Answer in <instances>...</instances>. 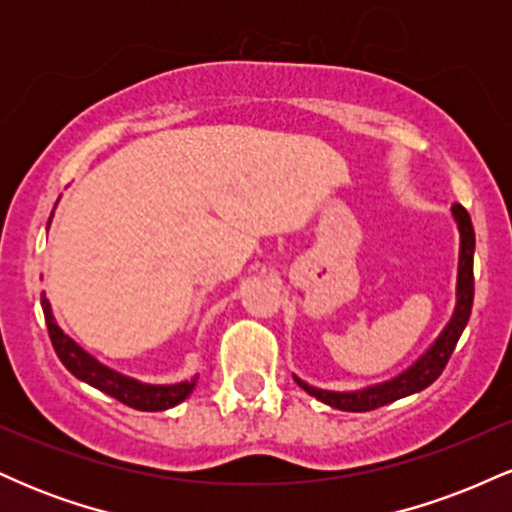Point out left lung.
Segmentation results:
<instances>
[{"label":"left lung","mask_w":512,"mask_h":512,"mask_svg":"<svg viewBox=\"0 0 512 512\" xmlns=\"http://www.w3.org/2000/svg\"><path fill=\"white\" fill-rule=\"evenodd\" d=\"M452 219L457 223V233H460V252H457V281H455V308L448 325L440 330V334L433 339V344L411 363L409 368H404L402 373H397L395 378L383 380V383L358 387V390H322L305 383L303 378L293 375L298 385L308 392L310 397L320 399L327 407L342 409V411H370L378 409L383 404L395 402V399L409 397L414 392L426 390L433 380L443 373L445 363L455 351L457 339L464 332L469 322V313H472V301H474V228L472 219H469L467 209L462 204H452L450 207Z\"/></svg>","instance_id":"8db88e82"}]
</instances>
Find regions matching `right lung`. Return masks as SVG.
Segmentation results:
<instances>
[{
    "label": "right lung",
    "mask_w": 512,
    "mask_h": 512,
    "mask_svg": "<svg viewBox=\"0 0 512 512\" xmlns=\"http://www.w3.org/2000/svg\"><path fill=\"white\" fill-rule=\"evenodd\" d=\"M52 221V216H50ZM48 221V228H50ZM40 305H43L45 313V322H48V332L52 339V346H55L57 356L64 363V368L74 375V378L84 380L96 390L105 392V395L120 399L122 404L127 407L139 409V411H163L180 404L182 399H187L195 390L197 378L182 380V383H173V385H154V383H142V380L132 378V375L120 373V370L105 366V363L98 361L96 356H91L84 346H79L74 342L69 334H64V330L57 325L55 315H52V305L48 298L40 296Z\"/></svg>",
    "instance_id": "add662e5"
}]
</instances>
